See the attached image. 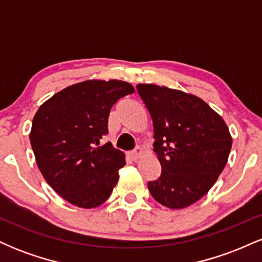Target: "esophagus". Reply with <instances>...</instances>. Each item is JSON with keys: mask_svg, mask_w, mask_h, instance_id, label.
Here are the masks:
<instances>
[{"mask_svg": "<svg viewBox=\"0 0 262 262\" xmlns=\"http://www.w3.org/2000/svg\"><path fill=\"white\" fill-rule=\"evenodd\" d=\"M143 152H144L143 148H140V146H138V148L135 149V150H133V151L129 152V156H130L132 160L135 161V160H138V159H139L141 155H143Z\"/></svg>", "mask_w": 262, "mask_h": 262, "instance_id": "esophagus-1", "label": "esophagus"}]
</instances>
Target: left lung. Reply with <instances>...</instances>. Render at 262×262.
<instances>
[{"mask_svg":"<svg viewBox=\"0 0 262 262\" xmlns=\"http://www.w3.org/2000/svg\"><path fill=\"white\" fill-rule=\"evenodd\" d=\"M154 125L161 175L148 183L155 201L182 209L201 200L225 167L231 135L224 119L202 98L166 86L138 83Z\"/></svg>","mask_w":262,"mask_h":262,"instance_id":"1","label":"left lung"}]
</instances>
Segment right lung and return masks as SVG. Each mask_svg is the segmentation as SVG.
Here are the masks:
<instances>
[{
    "label": "right lung",
    "instance_id": "right-lung-1",
    "mask_svg": "<svg viewBox=\"0 0 262 262\" xmlns=\"http://www.w3.org/2000/svg\"><path fill=\"white\" fill-rule=\"evenodd\" d=\"M133 92L125 81L87 80L55 93L35 113L29 134L35 161L69 203L96 208L112 193L125 156L100 140L108 133L111 108Z\"/></svg>",
    "mask_w": 262,
    "mask_h": 262
}]
</instances>
